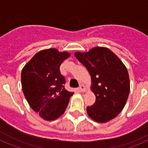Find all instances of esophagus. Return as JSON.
<instances>
[{"instance_id":"esophagus-1","label":"esophagus","mask_w":148,"mask_h":148,"mask_svg":"<svg viewBox=\"0 0 148 148\" xmlns=\"http://www.w3.org/2000/svg\"><path fill=\"white\" fill-rule=\"evenodd\" d=\"M78 90H79V91H80V92H85L86 91L85 86L84 85V84H81L80 87H79V88H78Z\"/></svg>"}]
</instances>
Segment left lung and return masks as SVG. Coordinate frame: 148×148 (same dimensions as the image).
<instances>
[{
  "instance_id": "1",
  "label": "left lung",
  "mask_w": 148,
  "mask_h": 148,
  "mask_svg": "<svg viewBox=\"0 0 148 148\" xmlns=\"http://www.w3.org/2000/svg\"><path fill=\"white\" fill-rule=\"evenodd\" d=\"M75 58L91 76L93 105L87 107L93 121L105 123L116 118L125 108L130 92V78L125 65L110 49L95 47L87 53H75Z\"/></svg>"
}]
</instances>
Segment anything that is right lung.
<instances>
[{
	"mask_svg": "<svg viewBox=\"0 0 148 148\" xmlns=\"http://www.w3.org/2000/svg\"><path fill=\"white\" fill-rule=\"evenodd\" d=\"M70 56L66 51L44 49L36 53L22 70L23 95L31 108L44 120L53 121L64 114L74 94L65 90V78L59 70Z\"/></svg>",
	"mask_w": 148,
	"mask_h": 148,
	"instance_id": "1",
	"label": "right lung"
}]
</instances>
